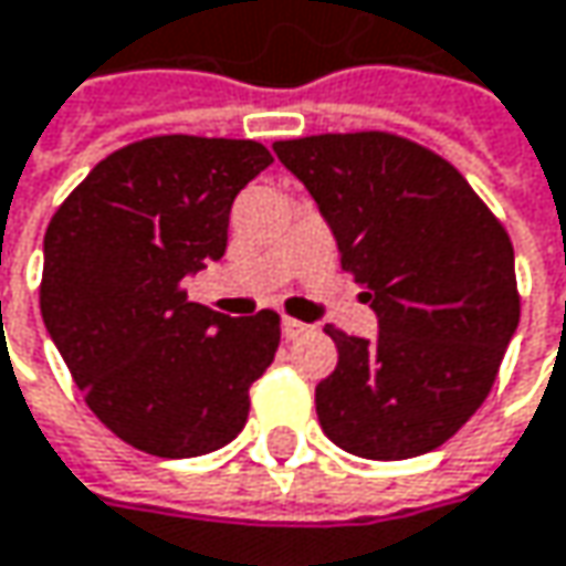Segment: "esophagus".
I'll return each instance as SVG.
<instances>
[{"mask_svg": "<svg viewBox=\"0 0 566 566\" xmlns=\"http://www.w3.org/2000/svg\"><path fill=\"white\" fill-rule=\"evenodd\" d=\"M282 334H284V339H297L301 334H307V324H301V321H291V317H284Z\"/></svg>", "mask_w": 566, "mask_h": 566, "instance_id": "34e87169", "label": "esophagus"}]
</instances>
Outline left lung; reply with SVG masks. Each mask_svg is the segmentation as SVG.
<instances>
[{
  "label": "left lung",
  "mask_w": 566,
  "mask_h": 566,
  "mask_svg": "<svg viewBox=\"0 0 566 566\" xmlns=\"http://www.w3.org/2000/svg\"><path fill=\"white\" fill-rule=\"evenodd\" d=\"M275 155L317 200L379 336L327 324L336 369L317 386L324 434L366 460H408L486 401L518 327L515 252L467 178L388 135H307Z\"/></svg>",
  "instance_id": "8db88e82"
}]
</instances>
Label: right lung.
<instances>
[{
  "label": "right lung",
  "mask_w": 566,
  "mask_h": 566,
  "mask_svg": "<svg viewBox=\"0 0 566 566\" xmlns=\"http://www.w3.org/2000/svg\"><path fill=\"white\" fill-rule=\"evenodd\" d=\"M272 165L249 138L155 135L103 158L44 232L41 317L90 411L135 450L200 457L245 428L275 311L223 317L184 279L223 259L235 193Z\"/></svg>",
  "instance_id": "right-lung-1"
}]
</instances>
